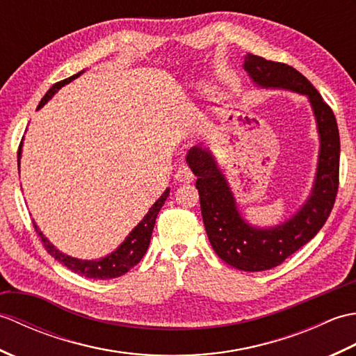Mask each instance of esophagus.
Masks as SVG:
<instances>
[{"label": "esophagus", "mask_w": 356, "mask_h": 356, "mask_svg": "<svg viewBox=\"0 0 356 356\" xmlns=\"http://www.w3.org/2000/svg\"><path fill=\"white\" fill-rule=\"evenodd\" d=\"M176 179L179 180V182H182V184H191L193 180H194V172H193V170L190 168V166L180 165L179 170L176 171Z\"/></svg>", "instance_id": "obj_1"}]
</instances>
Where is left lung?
Wrapping results in <instances>:
<instances>
[{
  "instance_id": "8db88e82",
  "label": "left lung",
  "mask_w": 356,
  "mask_h": 356,
  "mask_svg": "<svg viewBox=\"0 0 356 356\" xmlns=\"http://www.w3.org/2000/svg\"><path fill=\"white\" fill-rule=\"evenodd\" d=\"M245 70L263 88H284L306 95L320 134L318 166L311 195L289 220L270 228L249 225L237 209L236 197L211 151L199 145L188 151L186 162L197 176L203 225L216 254L229 266L259 272L282 264L312 240L326 223L337 199L339 176V133L334 111L303 74L293 67L248 53Z\"/></svg>"
}]
</instances>
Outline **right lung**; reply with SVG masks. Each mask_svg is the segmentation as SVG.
<instances>
[{
	"label": "right lung",
	"instance_id": "obj_1",
	"mask_svg": "<svg viewBox=\"0 0 356 356\" xmlns=\"http://www.w3.org/2000/svg\"><path fill=\"white\" fill-rule=\"evenodd\" d=\"M82 73H84V70L76 73V74H73V76L67 78L64 81L56 82L55 86H51L49 92L44 95L40 105H38V110H40L42 105L47 104V101L51 99L53 95H55L59 88L64 87L65 84H69V82L76 79L78 76H81ZM21 147H22V140H21V145L18 148V168H19V159H21V151H22ZM168 195H170V188H166L165 193L156 200L154 205L149 208L147 216L142 218L139 225L136 226V228L130 234H128L127 238L122 241V243H120V246L116 249V251H113L111 254H108L107 257H104V259H99V260H79V259H74V257H70V255L61 252L59 249H56L50 243L49 238L40 231V228H38L35 222H33V226L38 232V236H40V238L42 241L45 251H47L51 257H55V260L63 263L65 268H69L70 270L76 272V274H79V275H84L87 278H93V280L116 278V277L124 275L125 272L134 268L136 264L142 260V257L145 255L147 249L149 246L151 234H153L156 217L159 214V211H161V208L163 207V203Z\"/></svg>",
	"mask_w": 356,
	"mask_h": 356
}]
</instances>
